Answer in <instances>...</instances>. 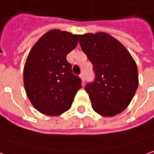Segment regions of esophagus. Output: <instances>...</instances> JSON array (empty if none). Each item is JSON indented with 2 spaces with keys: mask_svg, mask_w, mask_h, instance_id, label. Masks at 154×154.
Listing matches in <instances>:
<instances>
[{
  "mask_svg": "<svg viewBox=\"0 0 154 154\" xmlns=\"http://www.w3.org/2000/svg\"><path fill=\"white\" fill-rule=\"evenodd\" d=\"M80 78L82 79V82H83V83H84V82H85V78H84V74H83V73H82V74L80 75Z\"/></svg>",
  "mask_w": 154,
  "mask_h": 154,
  "instance_id": "obj_1",
  "label": "esophagus"
}]
</instances>
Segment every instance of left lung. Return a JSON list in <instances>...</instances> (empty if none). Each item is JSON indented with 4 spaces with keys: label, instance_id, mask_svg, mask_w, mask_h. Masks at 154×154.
I'll return each mask as SVG.
<instances>
[{
    "label": "left lung",
    "instance_id": "obj_1",
    "mask_svg": "<svg viewBox=\"0 0 154 154\" xmlns=\"http://www.w3.org/2000/svg\"><path fill=\"white\" fill-rule=\"evenodd\" d=\"M79 43L93 64L95 79L84 88L93 109L106 117L122 113L139 84L134 58L122 44L105 32L79 35Z\"/></svg>",
    "mask_w": 154,
    "mask_h": 154
}]
</instances>
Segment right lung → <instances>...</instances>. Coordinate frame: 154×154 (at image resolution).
<instances>
[{"instance_id":"right-lung-1","label":"right lung","mask_w":154,"mask_h":154,"mask_svg":"<svg viewBox=\"0 0 154 154\" xmlns=\"http://www.w3.org/2000/svg\"><path fill=\"white\" fill-rule=\"evenodd\" d=\"M78 43V35L53 29L32 46L24 67V87L33 107L46 116H59L70 109L82 88L66 56Z\"/></svg>"}]
</instances>
